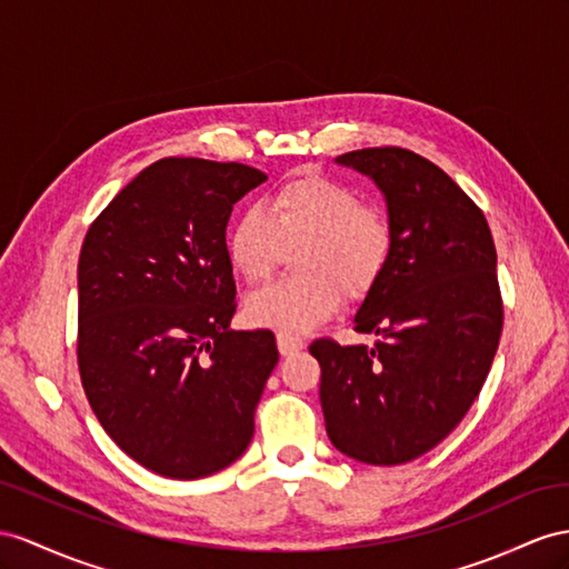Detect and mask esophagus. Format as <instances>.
Segmentation results:
<instances>
[{"instance_id":"34e87169","label":"esophagus","mask_w":569,"mask_h":569,"mask_svg":"<svg viewBox=\"0 0 569 569\" xmlns=\"http://www.w3.org/2000/svg\"><path fill=\"white\" fill-rule=\"evenodd\" d=\"M276 343H279L281 356H290L305 348V341L300 337H293V333H279V337H276Z\"/></svg>"}]
</instances>
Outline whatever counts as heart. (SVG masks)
Here are the masks:
<instances>
[{
    "label": "heart",
    "mask_w": 569,
    "mask_h": 569,
    "mask_svg": "<svg viewBox=\"0 0 569 569\" xmlns=\"http://www.w3.org/2000/svg\"><path fill=\"white\" fill-rule=\"evenodd\" d=\"M264 210L244 209L228 228L230 267L247 283H261L298 246L293 269L300 273L247 300V317L257 327L298 333L325 322L337 312L341 296L366 298L395 252L389 216L325 172L308 170L281 182Z\"/></svg>",
    "instance_id": "heart-1"
}]
</instances>
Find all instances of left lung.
Wrapping results in <instances>:
<instances>
[{"instance_id":"8db88e82","label":"left lung","mask_w":569,"mask_h":569,"mask_svg":"<svg viewBox=\"0 0 569 569\" xmlns=\"http://www.w3.org/2000/svg\"><path fill=\"white\" fill-rule=\"evenodd\" d=\"M387 197L395 252L356 315L375 346L317 339L327 435L375 466L423 457L455 430L483 389L505 308L483 211L449 174L399 146L339 156Z\"/></svg>"}]
</instances>
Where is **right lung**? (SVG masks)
<instances>
[{"mask_svg": "<svg viewBox=\"0 0 569 569\" xmlns=\"http://www.w3.org/2000/svg\"><path fill=\"white\" fill-rule=\"evenodd\" d=\"M264 180L236 160L160 158L83 238L81 387L114 445L158 476H211L254 435L279 348L269 329H228L238 300L226 226Z\"/></svg>", "mask_w": 569, "mask_h": 569, "instance_id": "1", "label": "right lung"}]
</instances>
